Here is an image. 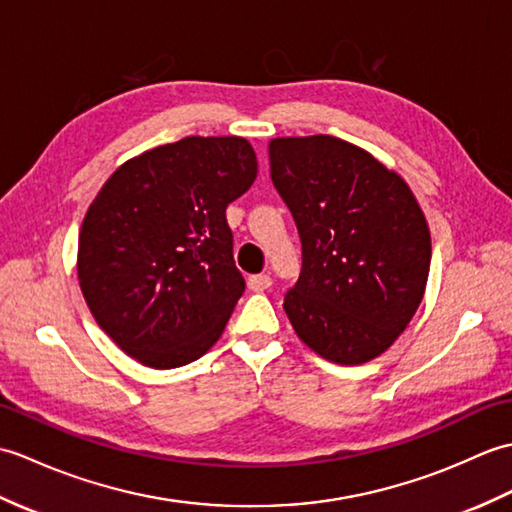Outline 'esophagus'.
<instances>
[{"label":"esophagus","instance_id":"1","mask_svg":"<svg viewBox=\"0 0 512 512\" xmlns=\"http://www.w3.org/2000/svg\"><path fill=\"white\" fill-rule=\"evenodd\" d=\"M270 286H273V279H270V275H253V277H248V288L253 290V292H264Z\"/></svg>","mask_w":512,"mask_h":512}]
</instances>
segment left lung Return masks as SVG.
Returning a JSON list of instances; mask_svg holds the SVG:
<instances>
[{"instance_id":"obj_1","label":"left lung","mask_w":512,"mask_h":512,"mask_svg":"<svg viewBox=\"0 0 512 512\" xmlns=\"http://www.w3.org/2000/svg\"><path fill=\"white\" fill-rule=\"evenodd\" d=\"M270 178L301 237L284 310L312 352L339 365L383 354L427 288L431 235L409 184L334 136L273 138Z\"/></svg>"}]
</instances>
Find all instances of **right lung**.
<instances>
[{"label": "right lung", "instance_id": "add662e5", "mask_svg": "<svg viewBox=\"0 0 512 512\" xmlns=\"http://www.w3.org/2000/svg\"><path fill=\"white\" fill-rule=\"evenodd\" d=\"M257 178L239 136H187L123 162L79 233V286L105 334L173 369L215 345L244 292L226 206Z\"/></svg>", "mask_w": 512, "mask_h": 512}]
</instances>
